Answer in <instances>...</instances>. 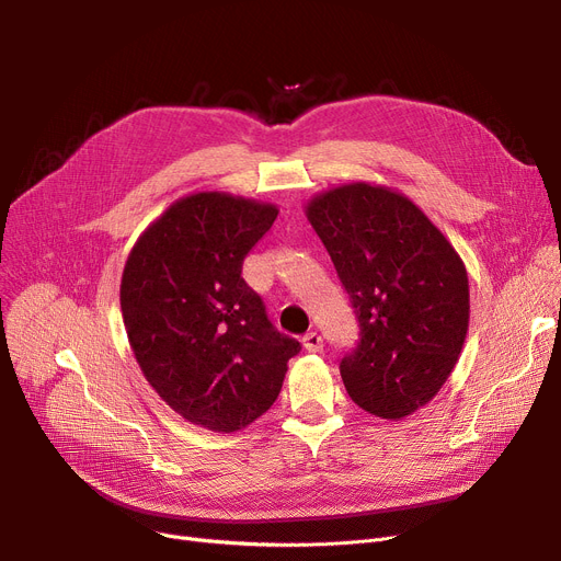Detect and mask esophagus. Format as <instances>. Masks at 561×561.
Here are the masks:
<instances>
[{
    "label": "esophagus",
    "mask_w": 561,
    "mask_h": 561,
    "mask_svg": "<svg viewBox=\"0 0 561 561\" xmlns=\"http://www.w3.org/2000/svg\"><path fill=\"white\" fill-rule=\"evenodd\" d=\"M302 347L307 352H320L322 350V336L316 334V332H309L305 339H302Z\"/></svg>",
    "instance_id": "obj_1"
}]
</instances>
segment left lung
Returning a JSON list of instances; mask_svg holds the SVG:
<instances>
[{
    "mask_svg": "<svg viewBox=\"0 0 561 561\" xmlns=\"http://www.w3.org/2000/svg\"><path fill=\"white\" fill-rule=\"evenodd\" d=\"M305 216L362 328L341 362L347 396L377 419L411 416L461 355L470 318L461 256L414 202L381 184L332 186L305 204Z\"/></svg>",
    "mask_w": 561,
    "mask_h": 561,
    "instance_id": "left-lung-1",
    "label": "left lung"
}]
</instances>
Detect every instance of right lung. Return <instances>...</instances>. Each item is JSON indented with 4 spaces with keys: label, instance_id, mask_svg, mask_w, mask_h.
I'll list each match as a JSON object with an SVG mask.
<instances>
[{
    "label": "right lung",
    "instance_id": "obj_1",
    "mask_svg": "<svg viewBox=\"0 0 561 561\" xmlns=\"http://www.w3.org/2000/svg\"><path fill=\"white\" fill-rule=\"evenodd\" d=\"M277 214L271 202L197 191L150 222L125 263L121 309L145 379L184 421L211 432L265 414L300 352L241 277Z\"/></svg>",
    "mask_w": 561,
    "mask_h": 561
}]
</instances>
